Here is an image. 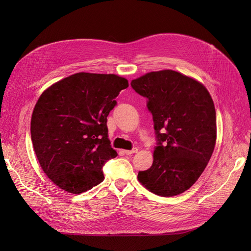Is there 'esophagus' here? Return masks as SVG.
Masks as SVG:
<instances>
[{
  "label": "esophagus",
  "mask_w": 251,
  "mask_h": 251,
  "mask_svg": "<svg viewBox=\"0 0 251 251\" xmlns=\"http://www.w3.org/2000/svg\"><path fill=\"white\" fill-rule=\"evenodd\" d=\"M137 151H138V149H136V148L132 149L131 151H124V152H125L127 155H130V154H132V153H135V152H137Z\"/></svg>",
  "instance_id": "1"
}]
</instances>
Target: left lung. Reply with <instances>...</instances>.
<instances>
[{"mask_svg":"<svg viewBox=\"0 0 251 251\" xmlns=\"http://www.w3.org/2000/svg\"><path fill=\"white\" fill-rule=\"evenodd\" d=\"M131 86L148 99L156 138L152 165L137 178L154 194L183 193L202 174L215 149L213 99L201 83L173 70L148 73Z\"/></svg>","mask_w":251,"mask_h":251,"instance_id":"1","label":"left lung"}]
</instances>
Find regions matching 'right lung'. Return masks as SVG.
<instances>
[{"instance_id":"right-lung-1","label":"right lung","mask_w":251,"mask_h":251,"mask_svg":"<svg viewBox=\"0 0 251 251\" xmlns=\"http://www.w3.org/2000/svg\"><path fill=\"white\" fill-rule=\"evenodd\" d=\"M127 87V79L115 74L81 72L39 97L31 140L43 171L58 187L79 194L102 182V167L117 156L108 138L107 117Z\"/></svg>"}]
</instances>
